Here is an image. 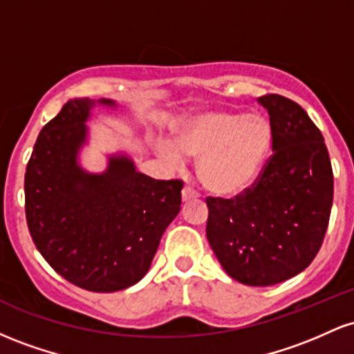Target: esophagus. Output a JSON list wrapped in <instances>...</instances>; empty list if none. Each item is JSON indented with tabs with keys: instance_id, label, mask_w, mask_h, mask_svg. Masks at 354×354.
<instances>
[{
	"instance_id": "obj_1",
	"label": "esophagus",
	"mask_w": 354,
	"mask_h": 354,
	"mask_svg": "<svg viewBox=\"0 0 354 354\" xmlns=\"http://www.w3.org/2000/svg\"><path fill=\"white\" fill-rule=\"evenodd\" d=\"M196 198H198V194L194 193L193 189H191V188H183V191H181V200H183V203H188L191 200H196Z\"/></svg>"
}]
</instances>
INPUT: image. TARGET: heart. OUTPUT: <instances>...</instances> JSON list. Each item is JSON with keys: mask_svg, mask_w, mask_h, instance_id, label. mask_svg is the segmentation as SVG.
<instances>
[{"mask_svg": "<svg viewBox=\"0 0 354 354\" xmlns=\"http://www.w3.org/2000/svg\"><path fill=\"white\" fill-rule=\"evenodd\" d=\"M273 146L270 120L259 113L211 109L185 120L171 143L160 141L158 153L174 166L183 158L198 161L201 186L219 198L246 193L265 168Z\"/></svg>", "mask_w": 354, "mask_h": 354, "instance_id": "obj_1", "label": "heart"}]
</instances>
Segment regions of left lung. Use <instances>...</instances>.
Here are the masks:
<instances>
[{
	"instance_id": "8db88e82",
	"label": "left lung",
	"mask_w": 354,
	"mask_h": 354,
	"mask_svg": "<svg viewBox=\"0 0 354 354\" xmlns=\"http://www.w3.org/2000/svg\"><path fill=\"white\" fill-rule=\"evenodd\" d=\"M273 156L236 200L208 198L206 236L223 270L246 286H271L310 266L333 206V169L323 135L295 101L266 95Z\"/></svg>"
}]
</instances>
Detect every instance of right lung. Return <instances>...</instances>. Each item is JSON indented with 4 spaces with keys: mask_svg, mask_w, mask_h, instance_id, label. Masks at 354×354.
<instances>
[{
    "mask_svg": "<svg viewBox=\"0 0 354 354\" xmlns=\"http://www.w3.org/2000/svg\"><path fill=\"white\" fill-rule=\"evenodd\" d=\"M96 108L128 111L115 100L68 101L38 135L24 198L31 238L53 270L83 290L113 293L148 273L180 213L183 183L141 174L126 151L106 154L103 171L84 168Z\"/></svg>",
    "mask_w": 354,
    "mask_h": 354,
    "instance_id": "1",
    "label": "right lung"
}]
</instances>
